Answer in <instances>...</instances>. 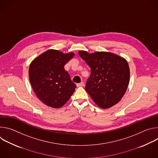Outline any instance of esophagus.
Returning a JSON list of instances; mask_svg holds the SVG:
<instances>
[{
    "label": "esophagus",
    "instance_id": "obj_1",
    "mask_svg": "<svg viewBox=\"0 0 158 158\" xmlns=\"http://www.w3.org/2000/svg\"><path fill=\"white\" fill-rule=\"evenodd\" d=\"M84 85V83L83 82H81V83H79V84H77V87H82Z\"/></svg>",
    "mask_w": 158,
    "mask_h": 158
}]
</instances>
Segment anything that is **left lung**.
I'll list each match as a JSON object with an SVG mask.
<instances>
[{"label": "left lung", "instance_id": "8db88e82", "mask_svg": "<svg viewBox=\"0 0 158 158\" xmlns=\"http://www.w3.org/2000/svg\"><path fill=\"white\" fill-rule=\"evenodd\" d=\"M80 57L91 68L85 89L101 108H109L119 102L127 88L130 71L126 60L107 52L89 54L81 51Z\"/></svg>", "mask_w": 158, "mask_h": 158}]
</instances>
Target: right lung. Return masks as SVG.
Returning <instances> with one entry per match:
<instances>
[{
    "label": "right lung",
    "instance_id": "right-lung-1",
    "mask_svg": "<svg viewBox=\"0 0 158 158\" xmlns=\"http://www.w3.org/2000/svg\"><path fill=\"white\" fill-rule=\"evenodd\" d=\"M74 56L50 49L36 57L31 64L29 77L37 98L54 108L64 106L73 94L76 84L72 81L64 65Z\"/></svg>",
    "mask_w": 158,
    "mask_h": 158
}]
</instances>
